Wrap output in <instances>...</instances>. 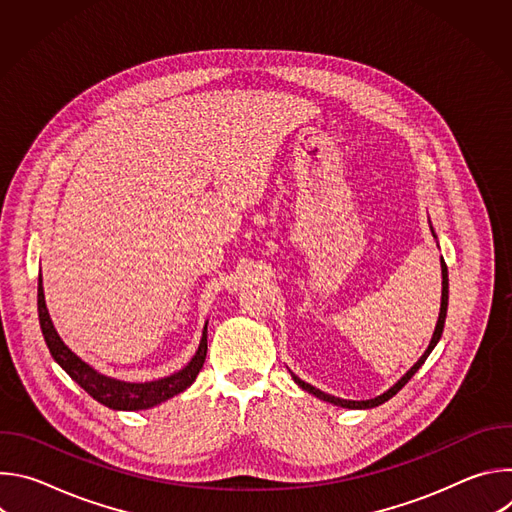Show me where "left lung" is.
<instances>
[{"label":"left lung","mask_w":512,"mask_h":512,"mask_svg":"<svg viewBox=\"0 0 512 512\" xmlns=\"http://www.w3.org/2000/svg\"><path fill=\"white\" fill-rule=\"evenodd\" d=\"M431 233H433V229H431ZM433 237H435V233H433ZM442 261V306H440V316H437V324H435V330H433V336H431V340H429V346L425 348V352L421 354V358L413 364V367L391 387V389H387L383 395H379V397H375V399H367V401H350V399H340V397H334V395H328V393H324V391H320V389H316V387H312L310 383H306V381H302L300 377H296L294 373H291V379H294L304 391H308V393H312L314 397H318V399H322V401H326V403H332V405H338V407H344V409H373V407H379V405H383L385 401H389L393 395H397L405 385H407V381L421 369V364L425 362V358L431 354V350L435 348V344L440 342V338H442V332H444V324H446V314H448V267H446V261H444V257L440 259Z\"/></svg>","instance_id":"left-lung-1"}]
</instances>
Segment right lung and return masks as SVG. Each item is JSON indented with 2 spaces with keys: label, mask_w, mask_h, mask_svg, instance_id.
<instances>
[{
  "label": "right lung",
  "mask_w": 512,
  "mask_h": 512,
  "mask_svg": "<svg viewBox=\"0 0 512 512\" xmlns=\"http://www.w3.org/2000/svg\"><path fill=\"white\" fill-rule=\"evenodd\" d=\"M38 318H40V328L46 340V346L52 354V358L64 369V373L79 383L93 399H97L101 405L115 409V411H141V409H150L156 407L174 395L186 391L198 377L204 358H206V324L202 330V338L198 344V350L190 358L184 369L178 373L158 379V381H145V383H127L119 381L113 377H107L99 371H95L89 362H85L81 356L72 352L62 338L58 336L52 318L46 308L44 300V285H42V275L38 277Z\"/></svg>",
  "instance_id": "right-lung-1"
}]
</instances>
